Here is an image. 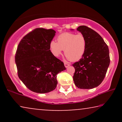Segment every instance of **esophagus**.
<instances>
[{"label": "esophagus", "mask_w": 122, "mask_h": 122, "mask_svg": "<svg viewBox=\"0 0 122 122\" xmlns=\"http://www.w3.org/2000/svg\"><path fill=\"white\" fill-rule=\"evenodd\" d=\"M64 66L66 68H68V66H70V64H68V63H64Z\"/></svg>", "instance_id": "34e87169"}]
</instances>
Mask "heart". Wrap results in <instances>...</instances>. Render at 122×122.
<instances>
[{
    "label": "heart",
    "instance_id": "obj_1",
    "mask_svg": "<svg viewBox=\"0 0 122 122\" xmlns=\"http://www.w3.org/2000/svg\"><path fill=\"white\" fill-rule=\"evenodd\" d=\"M87 48V40L83 34L66 32L57 37V42L52 41L49 44L51 54L58 57L64 50L66 59L78 61L83 58Z\"/></svg>",
    "mask_w": 122,
    "mask_h": 122
}]
</instances>
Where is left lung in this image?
I'll return each mask as SVG.
<instances>
[{
    "label": "left lung",
    "mask_w": 122,
    "mask_h": 122,
    "mask_svg": "<svg viewBox=\"0 0 122 122\" xmlns=\"http://www.w3.org/2000/svg\"><path fill=\"white\" fill-rule=\"evenodd\" d=\"M78 31L86 36L87 48L83 58L73 64L74 84L80 89H92L101 84L110 63L108 46L100 35L85 25Z\"/></svg>",
    "instance_id": "left-lung-1"
}]
</instances>
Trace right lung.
Returning a JSON list of instances; mask_svg holds the SVG:
<instances>
[{
  "label": "right lung",
  "instance_id": "obj_1",
  "mask_svg": "<svg viewBox=\"0 0 122 122\" xmlns=\"http://www.w3.org/2000/svg\"><path fill=\"white\" fill-rule=\"evenodd\" d=\"M53 29L36 28L25 36L16 50L15 61L19 79L31 91L46 93L56 89V75L66 70L64 63L51 54Z\"/></svg>",
  "mask_w": 122,
  "mask_h": 122
}]
</instances>
